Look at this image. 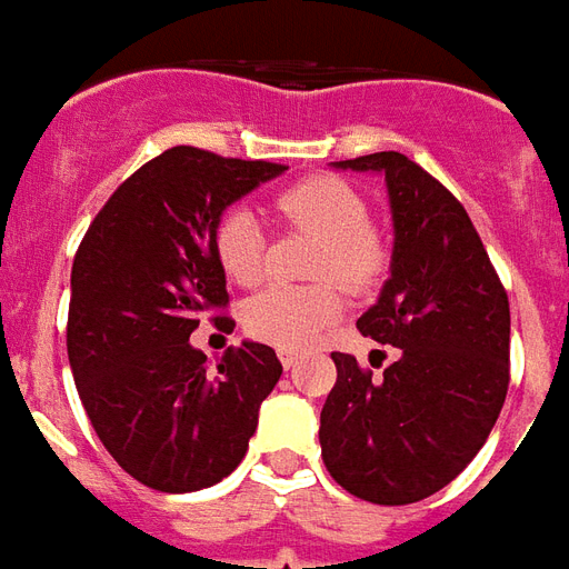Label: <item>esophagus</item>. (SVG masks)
Listing matches in <instances>:
<instances>
[{
	"label": "esophagus",
	"instance_id": "obj_1",
	"mask_svg": "<svg viewBox=\"0 0 569 569\" xmlns=\"http://www.w3.org/2000/svg\"><path fill=\"white\" fill-rule=\"evenodd\" d=\"M280 362H283V369H292L298 362V353H292V350H280Z\"/></svg>",
	"mask_w": 569,
	"mask_h": 569
}]
</instances>
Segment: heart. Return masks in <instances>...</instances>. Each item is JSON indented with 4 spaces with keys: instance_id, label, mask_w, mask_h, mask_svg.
<instances>
[{
    "instance_id": "b5f03b06",
    "label": "heart",
    "mask_w": 569,
    "mask_h": 569,
    "mask_svg": "<svg viewBox=\"0 0 569 569\" xmlns=\"http://www.w3.org/2000/svg\"><path fill=\"white\" fill-rule=\"evenodd\" d=\"M277 222L320 237L313 259L317 280H338L350 292H371L381 283L390 252L371 224L369 200L341 176H305L271 198ZM212 252L237 286H256L268 271V231L252 210L231 207L212 228ZM335 283L271 286L243 305V329L256 341L280 350H305L341 317Z\"/></svg>"
}]
</instances>
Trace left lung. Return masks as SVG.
<instances>
[{
  "label": "left lung",
  "mask_w": 569,
  "mask_h": 569,
  "mask_svg": "<svg viewBox=\"0 0 569 569\" xmlns=\"http://www.w3.org/2000/svg\"><path fill=\"white\" fill-rule=\"evenodd\" d=\"M350 170H378L393 207V271L357 329L399 359L371 381L332 353L338 381L320 415L322 463L359 500H427L481 451L509 390V296L463 203L399 151Z\"/></svg>",
  "instance_id": "obj_1"
}]
</instances>
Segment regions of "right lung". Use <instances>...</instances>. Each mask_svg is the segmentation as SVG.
<instances>
[{"mask_svg":"<svg viewBox=\"0 0 569 569\" xmlns=\"http://www.w3.org/2000/svg\"><path fill=\"white\" fill-rule=\"evenodd\" d=\"M283 163L173 146L128 176L72 259L67 350L81 406L116 463L163 493L231 476L283 366L268 345L228 347L216 371L191 332L231 329L212 228Z\"/></svg>","mask_w":569,"mask_h":569,"instance_id":"add662e5","label":"right lung"}]
</instances>
